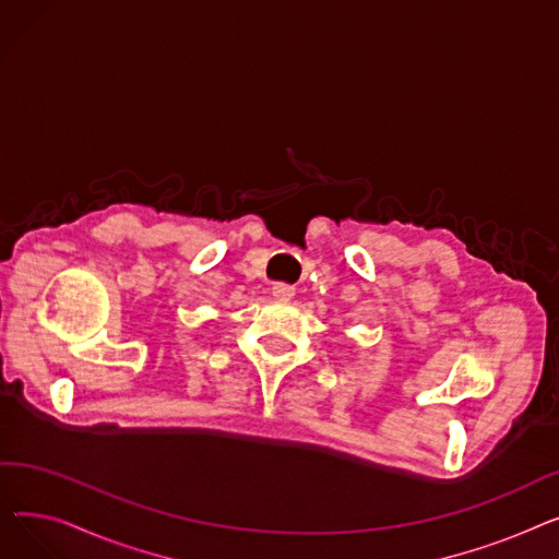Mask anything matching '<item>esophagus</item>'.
I'll return each mask as SVG.
<instances>
[{
	"label": "esophagus",
	"instance_id": "34e87169",
	"mask_svg": "<svg viewBox=\"0 0 559 559\" xmlns=\"http://www.w3.org/2000/svg\"><path fill=\"white\" fill-rule=\"evenodd\" d=\"M272 295H274L276 299H292V297H295V287L287 285V283H274Z\"/></svg>",
	"mask_w": 559,
	"mask_h": 559
}]
</instances>
